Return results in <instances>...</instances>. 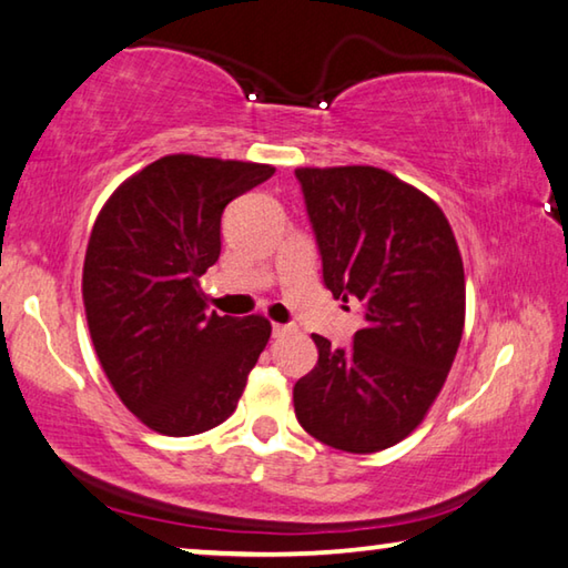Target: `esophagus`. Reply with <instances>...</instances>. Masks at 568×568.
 Instances as JSON below:
<instances>
[{
  "instance_id": "34e87169",
  "label": "esophagus",
  "mask_w": 568,
  "mask_h": 568,
  "mask_svg": "<svg viewBox=\"0 0 568 568\" xmlns=\"http://www.w3.org/2000/svg\"><path fill=\"white\" fill-rule=\"evenodd\" d=\"M272 332H274V337H284L286 332H292V327H290V324H278V322H274V324H272Z\"/></svg>"
}]
</instances>
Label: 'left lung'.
<instances>
[{
  "label": "left lung",
  "instance_id": "8db88e82",
  "mask_svg": "<svg viewBox=\"0 0 568 568\" xmlns=\"http://www.w3.org/2000/svg\"><path fill=\"white\" fill-rule=\"evenodd\" d=\"M334 300L359 304L349 347L312 334L320 359L294 385L296 420L347 453H377L425 420L458 352L466 274L443 209L375 165L296 169Z\"/></svg>",
  "mask_w": 568,
  "mask_h": 568
}]
</instances>
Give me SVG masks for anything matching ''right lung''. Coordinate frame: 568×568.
I'll list each match as a JSON object with an SVG mask.
<instances>
[{
  "label": "right lung",
  "instance_id": "1",
  "mask_svg": "<svg viewBox=\"0 0 568 568\" xmlns=\"http://www.w3.org/2000/svg\"><path fill=\"white\" fill-rule=\"evenodd\" d=\"M274 165L163 155L100 209L82 266L92 347L115 395L161 435L185 438L236 410L272 324L206 314L199 276L219 262L221 213Z\"/></svg>",
  "mask_w": 568,
  "mask_h": 568
}]
</instances>
